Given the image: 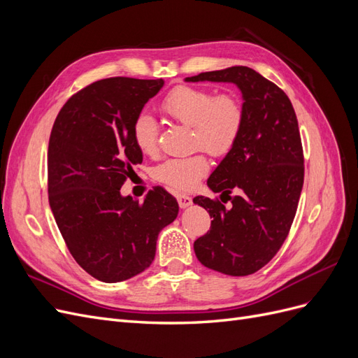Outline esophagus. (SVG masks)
<instances>
[{
    "label": "esophagus",
    "mask_w": 358,
    "mask_h": 358,
    "mask_svg": "<svg viewBox=\"0 0 358 358\" xmlns=\"http://www.w3.org/2000/svg\"><path fill=\"white\" fill-rule=\"evenodd\" d=\"M176 199H178L180 209H185V208H188V206L192 204V199L189 196H187V194H178Z\"/></svg>",
    "instance_id": "1"
}]
</instances>
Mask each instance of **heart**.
Returning <instances> with one entry per match:
<instances>
[{
  "label": "heart",
  "instance_id": "b5f03b06",
  "mask_svg": "<svg viewBox=\"0 0 358 358\" xmlns=\"http://www.w3.org/2000/svg\"><path fill=\"white\" fill-rule=\"evenodd\" d=\"M161 109L173 121L192 129L191 145L212 157H224L234 148L243 127V106L234 94L215 95L206 88L180 85L161 101ZM159 127L146 112L138 113L133 122L131 136L143 155L158 152ZM209 161L203 154L167 158L154 170V178L176 191L194 189L208 175Z\"/></svg>",
  "mask_w": 358,
  "mask_h": 358
}]
</instances>
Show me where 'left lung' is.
Returning <instances> with one entry per match:
<instances>
[{
    "instance_id": "obj_1",
    "label": "left lung",
    "mask_w": 358,
    "mask_h": 358,
    "mask_svg": "<svg viewBox=\"0 0 358 358\" xmlns=\"http://www.w3.org/2000/svg\"><path fill=\"white\" fill-rule=\"evenodd\" d=\"M206 80L234 83L242 92L245 117L234 148L208 179L221 200L225 195L231 201L230 208L220 200L194 199L213 218L210 230L194 242V251L216 272L252 275L276 255L296 216L305 178L297 116L287 94L249 67L185 79Z\"/></svg>"
}]
</instances>
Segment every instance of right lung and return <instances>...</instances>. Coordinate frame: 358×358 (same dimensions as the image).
<instances>
[{
	"mask_svg": "<svg viewBox=\"0 0 358 358\" xmlns=\"http://www.w3.org/2000/svg\"><path fill=\"white\" fill-rule=\"evenodd\" d=\"M162 79L110 78L94 82L62 106L48 149L49 204L78 264L103 282L142 273L157 239L176 220V199L161 187L143 203L121 187L143 161L131 128Z\"/></svg>",
	"mask_w": 358,
	"mask_h": 358,
	"instance_id": "obj_1",
	"label": "right lung"
}]
</instances>
